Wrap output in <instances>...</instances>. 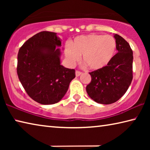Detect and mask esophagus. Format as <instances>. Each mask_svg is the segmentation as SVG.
Segmentation results:
<instances>
[{
    "mask_svg": "<svg viewBox=\"0 0 150 150\" xmlns=\"http://www.w3.org/2000/svg\"><path fill=\"white\" fill-rule=\"evenodd\" d=\"M81 74H82V72L79 71H76V72H75L76 77H79V76L81 75Z\"/></svg>",
    "mask_w": 150,
    "mask_h": 150,
    "instance_id": "esophagus-1",
    "label": "esophagus"
}]
</instances>
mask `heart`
I'll return each instance as SVG.
<instances>
[{
  "instance_id": "heart-1",
  "label": "heart",
  "mask_w": 150,
  "mask_h": 150,
  "mask_svg": "<svg viewBox=\"0 0 150 150\" xmlns=\"http://www.w3.org/2000/svg\"><path fill=\"white\" fill-rule=\"evenodd\" d=\"M115 39L110 35L91 34L76 37L65 49L70 65H74L83 55V60L91 69H100L107 65L115 55Z\"/></svg>"
}]
</instances>
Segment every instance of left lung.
Here are the masks:
<instances>
[{"mask_svg":"<svg viewBox=\"0 0 150 150\" xmlns=\"http://www.w3.org/2000/svg\"><path fill=\"white\" fill-rule=\"evenodd\" d=\"M116 50L108 64L89 73L91 81L86 87L88 96L95 102L109 105L116 102L128 90L133 78V52L122 37L114 35Z\"/></svg>","mask_w":150,"mask_h":150,"instance_id":"8db88e82","label":"left lung"}]
</instances>
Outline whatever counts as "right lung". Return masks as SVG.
<instances>
[{
    "label": "right lung",
    "mask_w": 150,
    "mask_h": 150,
    "mask_svg": "<svg viewBox=\"0 0 150 150\" xmlns=\"http://www.w3.org/2000/svg\"><path fill=\"white\" fill-rule=\"evenodd\" d=\"M62 42L56 33L43 31L30 38L18 54L17 74L28 95L42 105L57 103L64 96L75 69L60 64Z\"/></svg>",
    "instance_id": "obj_1"
}]
</instances>
